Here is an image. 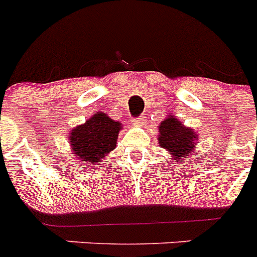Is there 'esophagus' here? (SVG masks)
I'll return each instance as SVG.
<instances>
[{
  "mask_svg": "<svg viewBox=\"0 0 257 257\" xmlns=\"http://www.w3.org/2000/svg\"><path fill=\"white\" fill-rule=\"evenodd\" d=\"M144 122H145V115H140L139 118H136L135 121H134V124L138 127H142L143 124H144Z\"/></svg>",
  "mask_w": 257,
  "mask_h": 257,
  "instance_id": "obj_1",
  "label": "esophagus"
}]
</instances>
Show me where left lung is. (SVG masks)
Here are the masks:
<instances>
[{
	"label": "left lung",
	"instance_id": "8db88e82",
	"mask_svg": "<svg viewBox=\"0 0 257 257\" xmlns=\"http://www.w3.org/2000/svg\"><path fill=\"white\" fill-rule=\"evenodd\" d=\"M158 133L157 139L160 147L172 157L174 162H185V160H189L190 154L196 152L198 134L192 127L185 126L172 113L161 122Z\"/></svg>",
	"mask_w": 257,
	"mask_h": 257
}]
</instances>
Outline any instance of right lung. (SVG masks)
<instances>
[{
	"mask_svg": "<svg viewBox=\"0 0 257 257\" xmlns=\"http://www.w3.org/2000/svg\"><path fill=\"white\" fill-rule=\"evenodd\" d=\"M122 123L103 112H96L82 124L73 127L69 134L72 156L87 166L104 161L117 144Z\"/></svg>",
	"mask_w": 257,
	"mask_h": 257,
	"instance_id": "right-lung-1",
	"label": "right lung"
}]
</instances>
